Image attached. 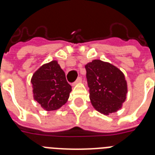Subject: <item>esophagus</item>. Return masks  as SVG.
I'll return each instance as SVG.
<instances>
[{"label": "esophagus", "instance_id": "34e87169", "mask_svg": "<svg viewBox=\"0 0 155 155\" xmlns=\"http://www.w3.org/2000/svg\"><path fill=\"white\" fill-rule=\"evenodd\" d=\"M81 81H82L81 78V77H78V78H77V80L75 81L73 83V85H75V84H78V83H81Z\"/></svg>", "mask_w": 155, "mask_h": 155}]
</instances>
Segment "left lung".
<instances>
[{
	"mask_svg": "<svg viewBox=\"0 0 155 155\" xmlns=\"http://www.w3.org/2000/svg\"><path fill=\"white\" fill-rule=\"evenodd\" d=\"M85 70L89 97L94 109L105 115L120 109L127 93V81L122 71L99 60L86 64Z\"/></svg>",
	"mask_w": 155,
	"mask_h": 155,
	"instance_id": "1",
	"label": "left lung"
}]
</instances>
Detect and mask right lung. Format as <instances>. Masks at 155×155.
<instances>
[{
    "label": "right lung",
    "mask_w": 155,
    "mask_h": 155,
    "mask_svg": "<svg viewBox=\"0 0 155 155\" xmlns=\"http://www.w3.org/2000/svg\"><path fill=\"white\" fill-rule=\"evenodd\" d=\"M34 99L47 111L61 108L69 98L71 86L56 61L42 65L31 78Z\"/></svg>",
    "instance_id": "obj_1"
}]
</instances>
